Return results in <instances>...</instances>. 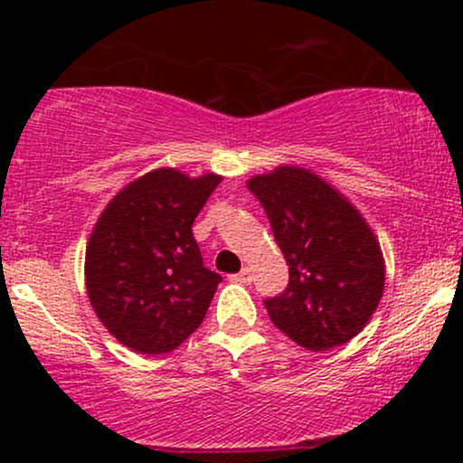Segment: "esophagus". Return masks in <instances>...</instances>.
<instances>
[{
	"label": "esophagus",
	"instance_id": "1",
	"mask_svg": "<svg viewBox=\"0 0 463 463\" xmlns=\"http://www.w3.org/2000/svg\"><path fill=\"white\" fill-rule=\"evenodd\" d=\"M232 280H237V283H246V285H248L250 280H252V272H250V268H243L241 272L232 276Z\"/></svg>",
	"mask_w": 463,
	"mask_h": 463
}]
</instances>
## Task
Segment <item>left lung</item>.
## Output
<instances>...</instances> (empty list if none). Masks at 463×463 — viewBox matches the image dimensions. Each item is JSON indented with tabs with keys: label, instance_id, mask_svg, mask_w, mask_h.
<instances>
[{
	"label": "left lung",
	"instance_id": "obj_1",
	"mask_svg": "<svg viewBox=\"0 0 463 463\" xmlns=\"http://www.w3.org/2000/svg\"><path fill=\"white\" fill-rule=\"evenodd\" d=\"M248 189L289 265L287 289L265 300L269 320L313 353L350 342L385 287L383 252L368 222L333 184L296 165L252 176Z\"/></svg>",
	"mask_w": 463,
	"mask_h": 463
}]
</instances>
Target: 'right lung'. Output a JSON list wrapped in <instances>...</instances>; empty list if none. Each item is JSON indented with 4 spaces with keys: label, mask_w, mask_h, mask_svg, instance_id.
I'll return each mask as SVG.
<instances>
[{
    "label": "right lung",
    "mask_w": 463,
    "mask_h": 463,
    "mask_svg": "<svg viewBox=\"0 0 463 463\" xmlns=\"http://www.w3.org/2000/svg\"><path fill=\"white\" fill-rule=\"evenodd\" d=\"M220 183L217 174L152 169L95 222L84 257L89 300L135 353H172L204 320L222 276L204 268L191 226Z\"/></svg>",
    "instance_id": "right-lung-1"
}]
</instances>
